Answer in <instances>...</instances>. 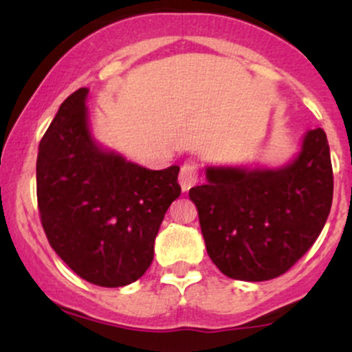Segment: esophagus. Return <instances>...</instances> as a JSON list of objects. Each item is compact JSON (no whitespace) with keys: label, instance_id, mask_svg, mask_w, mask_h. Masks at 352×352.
<instances>
[{"label":"esophagus","instance_id":"esophagus-1","mask_svg":"<svg viewBox=\"0 0 352 352\" xmlns=\"http://www.w3.org/2000/svg\"><path fill=\"white\" fill-rule=\"evenodd\" d=\"M179 182H180V187L184 192H188L193 185H197L199 182V165L192 160L185 162L182 165L180 173H179Z\"/></svg>","mask_w":352,"mask_h":352}]
</instances>
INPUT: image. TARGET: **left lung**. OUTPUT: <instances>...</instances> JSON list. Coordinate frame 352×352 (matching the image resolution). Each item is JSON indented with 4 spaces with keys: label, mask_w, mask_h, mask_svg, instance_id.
<instances>
[{
    "label": "left lung",
    "mask_w": 352,
    "mask_h": 352,
    "mask_svg": "<svg viewBox=\"0 0 352 352\" xmlns=\"http://www.w3.org/2000/svg\"><path fill=\"white\" fill-rule=\"evenodd\" d=\"M190 188L207 253L221 273L266 281L313 246L333 204V165L322 129L305 135L300 155L280 168L208 167Z\"/></svg>",
    "instance_id": "obj_1"
}]
</instances>
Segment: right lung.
<instances>
[{
    "instance_id": "right-lung-1",
    "label": "right lung",
    "mask_w": 352,
    "mask_h": 352,
    "mask_svg": "<svg viewBox=\"0 0 352 352\" xmlns=\"http://www.w3.org/2000/svg\"><path fill=\"white\" fill-rule=\"evenodd\" d=\"M87 92L60 104L39 142L38 208L47 241L72 272L119 288L151 266L165 212L180 197V168L148 170L100 148L89 132Z\"/></svg>"
}]
</instances>
